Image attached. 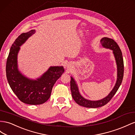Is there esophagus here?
<instances>
[{"label": "esophagus", "mask_w": 135, "mask_h": 135, "mask_svg": "<svg viewBox=\"0 0 135 135\" xmlns=\"http://www.w3.org/2000/svg\"><path fill=\"white\" fill-rule=\"evenodd\" d=\"M70 65H68V67H69V66H70Z\"/></svg>", "instance_id": "obj_1"}]
</instances>
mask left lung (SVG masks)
<instances>
[{
  "instance_id": "8db88e82",
  "label": "left lung",
  "mask_w": 135,
  "mask_h": 135,
  "mask_svg": "<svg viewBox=\"0 0 135 135\" xmlns=\"http://www.w3.org/2000/svg\"><path fill=\"white\" fill-rule=\"evenodd\" d=\"M100 42L102 44V45L104 48L113 50V53H114L116 65H117V81H116L114 87L106 97L99 100H90L85 99L81 95L79 92L78 87L77 85H76V82L74 78L71 76L70 89L73 98L78 104L87 108L100 107L103 106V105L109 102L119 88L123 78L124 62L122 51L120 49L119 45L114 40L108 37H103L100 40Z\"/></svg>"
}]
</instances>
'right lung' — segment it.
I'll return each instance as SVG.
<instances>
[{"instance_id":"add662e5","label":"right lung","mask_w":135,"mask_h":135,"mask_svg":"<svg viewBox=\"0 0 135 135\" xmlns=\"http://www.w3.org/2000/svg\"><path fill=\"white\" fill-rule=\"evenodd\" d=\"M35 33V30L23 33L15 40L6 64L7 81L13 92L22 102L32 105L41 104L49 99L54 83L64 72L63 66H50L40 77L33 80L18 70L17 60L20 46Z\"/></svg>"}]
</instances>
